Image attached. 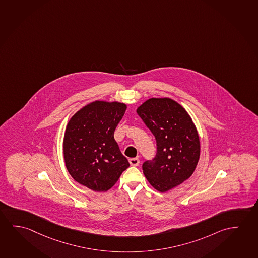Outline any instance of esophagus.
<instances>
[{
	"label": "esophagus",
	"mask_w": 258,
	"mask_h": 258,
	"mask_svg": "<svg viewBox=\"0 0 258 258\" xmlns=\"http://www.w3.org/2000/svg\"><path fill=\"white\" fill-rule=\"evenodd\" d=\"M129 163L133 167H136V166H138L140 163V160L138 158H132V159H129Z\"/></svg>",
	"instance_id": "esophagus-1"
}]
</instances>
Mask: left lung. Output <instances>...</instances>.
<instances>
[{"mask_svg":"<svg viewBox=\"0 0 258 258\" xmlns=\"http://www.w3.org/2000/svg\"><path fill=\"white\" fill-rule=\"evenodd\" d=\"M154 135L157 152L143 164L144 176L160 191L167 192L188 179L200 157L197 128L183 106L170 98H151L137 109Z\"/></svg>","mask_w":258,"mask_h":258,"instance_id":"obj_1","label":"left lung"}]
</instances>
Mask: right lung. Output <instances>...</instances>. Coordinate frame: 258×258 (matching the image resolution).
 Segmentation results:
<instances>
[{
	"mask_svg": "<svg viewBox=\"0 0 258 258\" xmlns=\"http://www.w3.org/2000/svg\"><path fill=\"white\" fill-rule=\"evenodd\" d=\"M125 109L123 103L95 101L78 111L66 127L67 170L75 181L93 191L108 190L130 166L114 138Z\"/></svg>",
	"mask_w": 258,
	"mask_h": 258,
	"instance_id": "obj_1",
	"label": "right lung"
}]
</instances>
